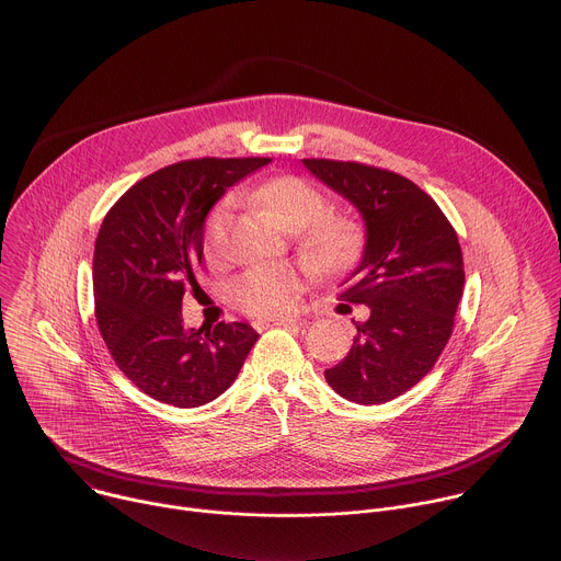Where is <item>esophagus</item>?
Segmentation results:
<instances>
[{
    "instance_id": "1",
    "label": "esophagus",
    "mask_w": 561,
    "mask_h": 561,
    "mask_svg": "<svg viewBox=\"0 0 561 561\" xmlns=\"http://www.w3.org/2000/svg\"><path fill=\"white\" fill-rule=\"evenodd\" d=\"M295 323H301V321H297V319H268V321H255L253 325L257 330H262V328H268V325H295Z\"/></svg>"
}]
</instances>
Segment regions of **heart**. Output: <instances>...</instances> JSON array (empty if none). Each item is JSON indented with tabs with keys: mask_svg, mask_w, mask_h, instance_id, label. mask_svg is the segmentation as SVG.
Masks as SVG:
<instances>
[{
	"mask_svg": "<svg viewBox=\"0 0 561 561\" xmlns=\"http://www.w3.org/2000/svg\"><path fill=\"white\" fill-rule=\"evenodd\" d=\"M268 209L288 231L308 262L319 273H341L352 268L365 247V227L358 218L330 211L325 194L299 175H279L262 182L249 196ZM233 220L231 203H220L205 225V255L220 264L229 255V229ZM308 286V273L293 264H255L236 284V304L264 319L288 314L297 308Z\"/></svg>",
	"mask_w": 561,
	"mask_h": 561,
	"instance_id": "1",
	"label": "heart"
}]
</instances>
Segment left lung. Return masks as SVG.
<instances>
[{"label":"left lung","mask_w":561,"mask_h":561,"mask_svg":"<svg viewBox=\"0 0 561 561\" xmlns=\"http://www.w3.org/2000/svg\"><path fill=\"white\" fill-rule=\"evenodd\" d=\"M304 164L360 211L367 238L339 299L365 304L369 317L354 321L352 347L325 369V381L352 403H388L427 375L451 336L465 286L458 236L434 198L401 173L328 158Z\"/></svg>","instance_id":"8db88e82"}]
</instances>
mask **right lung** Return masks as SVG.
<instances>
[{
    "instance_id": "obj_1",
    "label": "right lung",
    "mask_w": 561,
    "mask_h": 561,
    "mask_svg": "<svg viewBox=\"0 0 561 561\" xmlns=\"http://www.w3.org/2000/svg\"><path fill=\"white\" fill-rule=\"evenodd\" d=\"M271 158H196L162 167L107 211L94 244V312L123 375L147 397L201 408L236 381L257 332L220 321L184 328L182 297L201 288L205 220L229 186Z\"/></svg>"
}]
</instances>
